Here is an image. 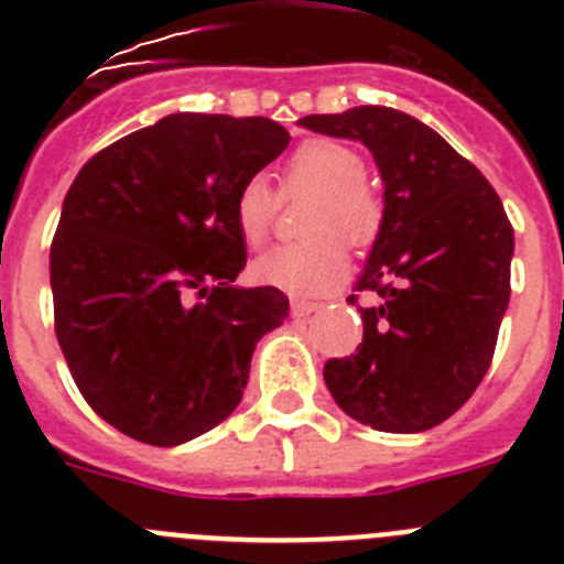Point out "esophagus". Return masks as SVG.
<instances>
[{
  "instance_id": "esophagus-1",
  "label": "esophagus",
  "mask_w": 564,
  "mask_h": 564,
  "mask_svg": "<svg viewBox=\"0 0 564 564\" xmlns=\"http://www.w3.org/2000/svg\"><path fill=\"white\" fill-rule=\"evenodd\" d=\"M318 302H311V299H293L291 302V313L293 316H311V313L318 311Z\"/></svg>"
}]
</instances>
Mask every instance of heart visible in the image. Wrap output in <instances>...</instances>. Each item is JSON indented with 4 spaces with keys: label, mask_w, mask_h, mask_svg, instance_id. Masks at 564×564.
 <instances>
[{
    "label": "heart",
    "mask_w": 564,
    "mask_h": 564,
    "mask_svg": "<svg viewBox=\"0 0 564 564\" xmlns=\"http://www.w3.org/2000/svg\"><path fill=\"white\" fill-rule=\"evenodd\" d=\"M282 194H313L302 231L311 234L291 246H276L251 262L259 285L313 296L336 288L350 259L347 246H370L381 231L383 208L367 183L358 152L336 141L313 138L288 158ZM276 197L262 177H251L234 197V226L248 246H262L271 231Z\"/></svg>",
    "instance_id": "1"
}]
</instances>
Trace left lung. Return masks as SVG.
Masks as SVG:
<instances>
[{"label": "left lung", "instance_id": "left-lung-1", "mask_svg": "<svg viewBox=\"0 0 564 564\" xmlns=\"http://www.w3.org/2000/svg\"><path fill=\"white\" fill-rule=\"evenodd\" d=\"M299 123L361 141L383 181L381 231L356 282L378 302L358 307L356 356L325 364L327 390L378 432L432 430L471 398L495 356L514 228L480 169L412 115L352 107Z\"/></svg>", "mask_w": 564, "mask_h": 564}]
</instances>
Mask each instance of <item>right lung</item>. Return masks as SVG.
Wrapping results in <instances>:
<instances>
[{"mask_svg": "<svg viewBox=\"0 0 564 564\" xmlns=\"http://www.w3.org/2000/svg\"><path fill=\"white\" fill-rule=\"evenodd\" d=\"M288 141L271 118L174 112L69 186L50 246L56 338L84 401L123 435L181 446L242 401L288 296L231 285L246 268L234 197Z\"/></svg>", "mask_w": 564, "mask_h": 564, "instance_id": "right-lung-1", "label": "right lung"}]
</instances>
